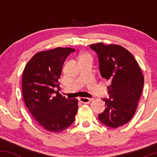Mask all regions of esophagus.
Here are the masks:
<instances>
[{"label": "esophagus", "instance_id": "esophagus-1", "mask_svg": "<svg viewBox=\"0 0 157 157\" xmlns=\"http://www.w3.org/2000/svg\"><path fill=\"white\" fill-rule=\"evenodd\" d=\"M79 100L82 103H89L92 100V99L91 98H87V97H80Z\"/></svg>", "mask_w": 157, "mask_h": 157}]
</instances>
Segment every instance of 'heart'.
<instances>
[{"mask_svg": "<svg viewBox=\"0 0 157 157\" xmlns=\"http://www.w3.org/2000/svg\"><path fill=\"white\" fill-rule=\"evenodd\" d=\"M88 56V55L87 54H85V53H83V54H82V55H81V56H80V57H87Z\"/></svg>", "mask_w": 157, "mask_h": 157, "instance_id": "b5f03b06", "label": "heart"}]
</instances>
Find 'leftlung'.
Listing matches in <instances>:
<instances>
[{"instance_id": "obj_1", "label": "left lung", "mask_w": 157, "mask_h": 157, "mask_svg": "<svg viewBox=\"0 0 157 157\" xmlns=\"http://www.w3.org/2000/svg\"><path fill=\"white\" fill-rule=\"evenodd\" d=\"M99 59L102 78L110 82L109 98H105V111L99 120L117 128L128 123L134 115L144 86L141 68L130 52L120 45L102 43L90 45Z\"/></svg>"}]
</instances>
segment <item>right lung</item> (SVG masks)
I'll return each instance as SVG.
<instances>
[{
    "label": "right lung",
    "mask_w": 157,
    "mask_h": 157,
    "mask_svg": "<svg viewBox=\"0 0 157 157\" xmlns=\"http://www.w3.org/2000/svg\"><path fill=\"white\" fill-rule=\"evenodd\" d=\"M75 49L57 47L35 54L25 66L22 77L23 100L35 120L46 131L58 133L75 121L77 99H66L59 89L63 66Z\"/></svg>",
    "instance_id": "obj_1"
}]
</instances>
